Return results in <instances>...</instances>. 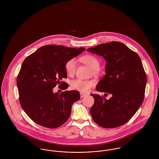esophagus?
Listing matches in <instances>:
<instances>
[{
    "label": "esophagus",
    "mask_w": 159,
    "mask_h": 159,
    "mask_svg": "<svg viewBox=\"0 0 159 159\" xmlns=\"http://www.w3.org/2000/svg\"><path fill=\"white\" fill-rule=\"evenodd\" d=\"M80 97H81V98H83L84 97L86 96V95H87V94L84 93H82V92H80Z\"/></svg>",
    "instance_id": "1"
}]
</instances>
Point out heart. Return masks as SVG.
Here are the masks:
<instances>
[{"label": "heart", "mask_w": 159, "mask_h": 159, "mask_svg": "<svg viewBox=\"0 0 159 159\" xmlns=\"http://www.w3.org/2000/svg\"><path fill=\"white\" fill-rule=\"evenodd\" d=\"M80 60L92 69L93 75H96L98 72V69L100 67V63L98 59L93 55H86L82 57ZM66 71L69 76H73L76 73L77 68V61L75 58H71L66 62ZM94 85V83L91 80H83L78 79L71 82V86L73 89L82 92H88Z\"/></svg>", "instance_id": "1"}]
</instances>
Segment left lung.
Listing matches in <instances>:
<instances>
[{"label": "left lung", "instance_id": "1", "mask_svg": "<svg viewBox=\"0 0 159 159\" xmlns=\"http://www.w3.org/2000/svg\"><path fill=\"white\" fill-rule=\"evenodd\" d=\"M87 51L102 56L107 62L106 75L96 89L112 95L106 99L91 94L95 100L91 108L92 119L102 128L120 126L136 113L144 100L147 76L141 60L136 52L119 42L102 43Z\"/></svg>", "mask_w": 159, "mask_h": 159}]
</instances>
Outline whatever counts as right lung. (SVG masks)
<instances>
[{
  "mask_svg": "<svg viewBox=\"0 0 159 159\" xmlns=\"http://www.w3.org/2000/svg\"><path fill=\"white\" fill-rule=\"evenodd\" d=\"M84 50L83 48L46 45L23 61L16 80L20 102L36 123L57 128L68 120L73 104L80 98L79 92L66 91L58 94L53 89L61 84V80L67 77L66 62ZM62 88L64 90L67 87L64 84Z\"/></svg>",
  "mask_w": 159,
  "mask_h": 159,
  "instance_id": "1",
  "label": "right lung"
}]
</instances>
